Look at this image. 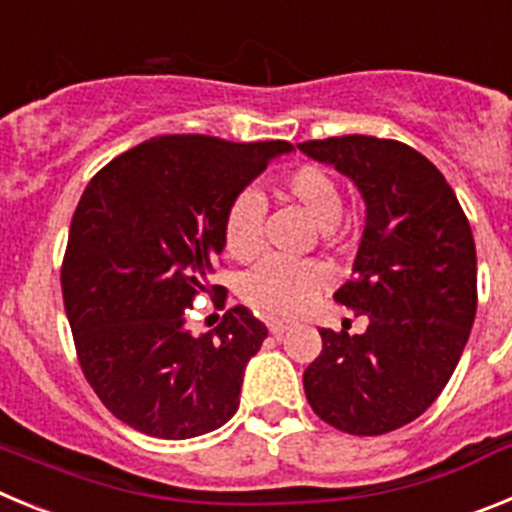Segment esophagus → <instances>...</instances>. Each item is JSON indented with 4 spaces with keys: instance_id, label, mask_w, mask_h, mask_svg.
I'll return each mask as SVG.
<instances>
[{
    "instance_id": "1",
    "label": "esophagus",
    "mask_w": 512,
    "mask_h": 512,
    "mask_svg": "<svg viewBox=\"0 0 512 512\" xmlns=\"http://www.w3.org/2000/svg\"><path fill=\"white\" fill-rule=\"evenodd\" d=\"M292 328V323L289 320H279V318H271L269 320V333L271 336H282L284 330Z\"/></svg>"
}]
</instances>
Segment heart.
Returning <instances> with one entry per match:
<instances>
[{
  "mask_svg": "<svg viewBox=\"0 0 512 512\" xmlns=\"http://www.w3.org/2000/svg\"><path fill=\"white\" fill-rule=\"evenodd\" d=\"M274 192L297 202L315 223L323 225L328 238L333 235V223L343 212V192L330 171L315 164L292 166L274 179ZM264 215L266 207L259 194H235L223 217V243L230 259L246 264L264 251ZM328 282L330 274L320 261L266 259L246 274L241 297L266 315L292 318L318 300Z\"/></svg>",
  "mask_w": 512,
  "mask_h": 512,
  "instance_id": "b5f03b06",
  "label": "heart"
}]
</instances>
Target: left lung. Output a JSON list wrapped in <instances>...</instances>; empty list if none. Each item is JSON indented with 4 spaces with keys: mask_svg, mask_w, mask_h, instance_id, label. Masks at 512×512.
I'll use <instances>...</instances> for the list:
<instances>
[{
    "mask_svg": "<svg viewBox=\"0 0 512 512\" xmlns=\"http://www.w3.org/2000/svg\"><path fill=\"white\" fill-rule=\"evenodd\" d=\"M300 151L354 179L366 228L336 302L369 315L364 336L320 328L305 369L312 413L351 436H382L431 408L454 374L477 312V251L441 171L374 135L305 140Z\"/></svg>",
    "mask_w": 512,
    "mask_h": 512,
    "instance_id": "obj_1",
    "label": "left lung"
}]
</instances>
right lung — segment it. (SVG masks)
<instances>
[{
	"mask_svg": "<svg viewBox=\"0 0 512 512\" xmlns=\"http://www.w3.org/2000/svg\"><path fill=\"white\" fill-rule=\"evenodd\" d=\"M287 151V140L164 135L112 158L81 194L61 264L63 307L81 372L135 431L182 441L238 410L243 369L269 330L235 305L197 338L184 307L200 292L225 307V287L210 284L225 210Z\"/></svg>",
	"mask_w": 512,
	"mask_h": 512,
	"instance_id": "add662e5",
	"label": "right lung"
}]
</instances>
